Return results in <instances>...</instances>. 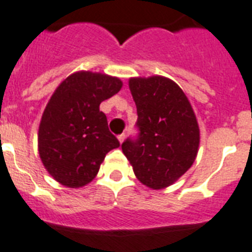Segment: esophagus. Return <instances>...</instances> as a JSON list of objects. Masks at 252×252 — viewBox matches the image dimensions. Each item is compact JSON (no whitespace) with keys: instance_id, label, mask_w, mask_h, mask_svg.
I'll return each mask as SVG.
<instances>
[{"instance_id":"obj_1","label":"esophagus","mask_w":252,"mask_h":252,"mask_svg":"<svg viewBox=\"0 0 252 252\" xmlns=\"http://www.w3.org/2000/svg\"><path fill=\"white\" fill-rule=\"evenodd\" d=\"M124 138H126V134H124V133H122V134H119V136H118V140H119L120 144H123Z\"/></svg>"}]
</instances>
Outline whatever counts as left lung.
I'll use <instances>...</instances> for the list:
<instances>
[{
  "instance_id": "8db88e82",
  "label": "left lung",
  "mask_w": 252,
  "mask_h": 252,
  "mask_svg": "<svg viewBox=\"0 0 252 252\" xmlns=\"http://www.w3.org/2000/svg\"><path fill=\"white\" fill-rule=\"evenodd\" d=\"M137 107V134L128 137L122 150L134 175L151 189L172 185L195 160L199 128L181 88L161 76L130 79Z\"/></svg>"
}]
</instances>
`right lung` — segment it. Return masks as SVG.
Listing matches in <instances>:
<instances>
[{"mask_svg": "<svg viewBox=\"0 0 252 252\" xmlns=\"http://www.w3.org/2000/svg\"><path fill=\"white\" fill-rule=\"evenodd\" d=\"M122 85L116 77L83 71L67 77L50 98L38 128V153L62 185L91 183L106 154L120 146L99 105Z\"/></svg>", "mask_w": 252, "mask_h": 252, "instance_id": "obj_1", "label": "right lung"}]
</instances>
